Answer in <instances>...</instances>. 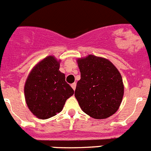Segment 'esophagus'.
I'll return each instance as SVG.
<instances>
[{"label":"esophagus","instance_id":"obj_1","mask_svg":"<svg viewBox=\"0 0 151 151\" xmlns=\"http://www.w3.org/2000/svg\"><path fill=\"white\" fill-rule=\"evenodd\" d=\"M76 86H77V84H76V83H74L71 84V87H72V89H74V90H75Z\"/></svg>","mask_w":151,"mask_h":151}]
</instances>
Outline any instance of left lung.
<instances>
[{"instance_id":"obj_1","label":"left lung","mask_w":151,"mask_h":151,"mask_svg":"<svg viewBox=\"0 0 151 151\" xmlns=\"http://www.w3.org/2000/svg\"><path fill=\"white\" fill-rule=\"evenodd\" d=\"M81 80L74 96L84 113L95 119H106L116 112L124 86L121 74L109 60L93 55L77 59Z\"/></svg>"}]
</instances>
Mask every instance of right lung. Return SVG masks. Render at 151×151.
Here are the masks:
<instances>
[{
    "label": "right lung",
    "mask_w": 151,
    "mask_h": 151,
    "mask_svg": "<svg viewBox=\"0 0 151 151\" xmlns=\"http://www.w3.org/2000/svg\"><path fill=\"white\" fill-rule=\"evenodd\" d=\"M60 61L50 55L40 61L30 72L25 84V98L31 112L46 119L62 111L74 89L65 82L59 70Z\"/></svg>",
    "instance_id": "add662e5"
}]
</instances>
